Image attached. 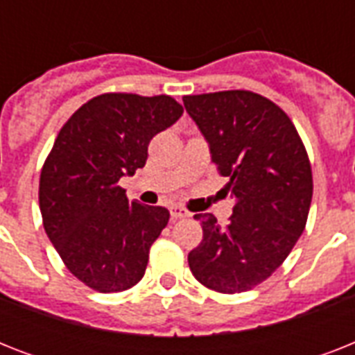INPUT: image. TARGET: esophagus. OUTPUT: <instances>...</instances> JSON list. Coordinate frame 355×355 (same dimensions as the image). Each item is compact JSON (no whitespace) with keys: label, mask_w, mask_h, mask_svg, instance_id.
<instances>
[{"label":"esophagus","mask_w":355,"mask_h":355,"mask_svg":"<svg viewBox=\"0 0 355 355\" xmlns=\"http://www.w3.org/2000/svg\"><path fill=\"white\" fill-rule=\"evenodd\" d=\"M171 217L173 219H184V217H189V211L186 208L178 205H173L171 206Z\"/></svg>","instance_id":"esophagus-1"}]
</instances>
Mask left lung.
Instances as JSON below:
<instances>
[{"label":"left lung","mask_w":355,"mask_h":355,"mask_svg":"<svg viewBox=\"0 0 355 355\" xmlns=\"http://www.w3.org/2000/svg\"><path fill=\"white\" fill-rule=\"evenodd\" d=\"M210 145L211 162L236 197L227 227L197 214L202 241L188 254L197 280L217 293H243L275 272L308 221L313 177L308 153L284 110L248 90L186 96Z\"/></svg>","instance_id":"left-lung-1"}]
</instances>
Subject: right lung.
Listing matches in <instances>:
<instances>
[{
	"label": "right lung",
	"mask_w": 355,
	"mask_h": 355,
	"mask_svg": "<svg viewBox=\"0 0 355 355\" xmlns=\"http://www.w3.org/2000/svg\"><path fill=\"white\" fill-rule=\"evenodd\" d=\"M182 112L169 96L103 94L64 123L44 162L46 234L69 272L94 291H125L144 278L169 211L128 202L118 182L145 166L150 139Z\"/></svg>",
	"instance_id": "right-lung-1"
}]
</instances>
